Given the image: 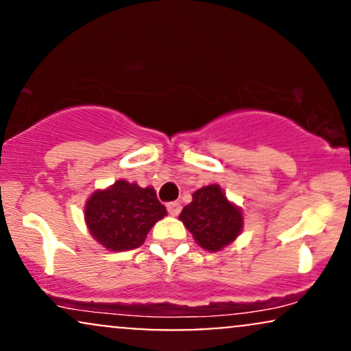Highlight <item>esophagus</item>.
<instances>
[{
	"label": "esophagus",
	"mask_w": 351,
	"mask_h": 351,
	"mask_svg": "<svg viewBox=\"0 0 351 351\" xmlns=\"http://www.w3.org/2000/svg\"><path fill=\"white\" fill-rule=\"evenodd\" d=\"M167 209H168V213H170L171 216H178L180 211H181V204L178 203V201H173V203L167 204Z\"/></svg>",
	"instance_id": "esophagus-1"
}]
</instances>
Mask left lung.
I'll list each match as a JSON object with an SVG mask.
<instances>
[{
  "label": "left lung",
  "mask_w": 351,
  "mask_h": 351,
  "mask_svg": "<svg viewBox=\"0 0 351 351\" xmlns=\"http://www.w3.org/2000/svg\"><path fill=\"white\" fill-rule=\"evenodd\" d=\"M180 219L208 251H219L231 244L243 229V213L229 203L217 184L193 193V201L183 208Z\"/></svg>",
  "instance_id": "1"
}]
</instances>
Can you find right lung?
I'll use <instances>...</instances> for the list:
<instances>
[{
	"label": "right lung",
	"mask_w": 351,
	"mask_h": 351,
	"mask_svg": "<svg viewBox=\"0 0 351 351\" xmlns=\"http://www.w3.org/2000/svg\"><path fill=\"white\" fill-rule=\"evenodd\" d=\"M167 216V208L153 188L119 180L114 186L95 191L86 204L90 234L110 251H132L143 244L156 221Z\"/></svg>",
	"instance_id": "obj_1"
}]
</instances>
